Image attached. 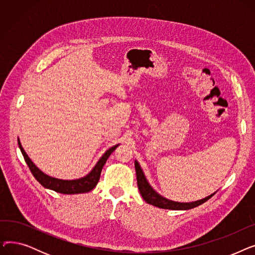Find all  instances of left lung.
Masks as SVG:
<instances>
[{
  "label": "left lung",
  "instance_id": "8db88e82",
  "mask_svg": "<svg viewBox=\"0 0 255 255\" xmlns=\"http://www.w3.org/2000/svg\"><path fill=\"white\" fill-rule=\"evenodd\" d=\"M134 165H135V170H136L138 190H139L142 198L144 199V202L152 205V206L161 208V209H167V210H190V209H193L195 207H198L199 205L206 203L208 199H210L214 194L216 193V192H214L213 194H211L203 199H199V200H196V202H191V203L173 202V200H169V199L161 196L152 188V186L149 184L148 180L145 179L144 173L136 160L134 162Z\"/></svg>",
  "mask_w": 255,
  "mask_h": 255
}]
</instances>
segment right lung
Wrapping results in <instances>:
<instances>
[{
    "label": "right lung",
    "instance_id": "1",
    "mask_svg": "<svg viewBox=\"0 0 255 255\" xmlns=\"http://www.w3.org/2000/svg\"><path fill=\"white\" fill-rule=\"evenodd\" d=\"M18 145H19V149L21 151V154L24 158V161L26 164H28L31 172L33 173V176L40 184L44 187V188L53 190V191L59 192V193H63V194H78V193L89 192L95 188V186L97 185V183L100 179L101 170L106 162V160L109 159L111 154L117 149V146L119 144H116V145L112 146L111 149L107 150L102 155V157L98 160L96 165L93 167V169L88 173L87 176L80 178V179H76V180H61V179L52 178V177L45 175L43 171L40 170L32 162V160L29 158L28 155H26V153L24 152L23 148L21 146L19 138H18Z\"/></svg>",
    "mask_w": 255,
    "mask_h": 255
}]
</instances>
